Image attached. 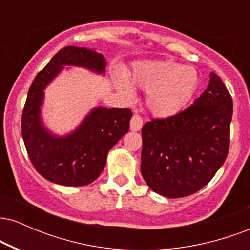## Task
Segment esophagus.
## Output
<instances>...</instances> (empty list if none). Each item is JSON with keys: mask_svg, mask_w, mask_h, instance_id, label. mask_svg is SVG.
<instances>
[{"mask_svg": "<svg viewBox=\"0 0 250 250\" xmlns=\"http://www.w3.org/2000/svg\"><path fill=\"white\" fill-rule=\"evenodd\" d=\"M143 125V120L139 115H134L130 120V130L139 131L141 130Z\"/></svg>", "mask_w": 250, "mask_h": 250, "instance_id": "obj_1", "label": "esophagus"}]
</instances>
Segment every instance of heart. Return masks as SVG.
<instances>
[{"mask_svg":"<svg viewBox=\"0 0 250 250\" xmlns=\"http://www.w3.org/2000/svg\"><path fill=\"white\" fill-rule=\"evenodd\" d=\"M129 79L135 87L148 91L146 109L155 119L161 120L182 113L199 87V75L195 68L170 60L135 62L129 71ZM119 87L128 91L125 82L120 81Z\"/></svg>","mask_w":250,"mask_h":250,"instance_id":"obj_1","label":"heart"}]
</instances>
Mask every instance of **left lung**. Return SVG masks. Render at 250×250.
Masks as SVG:
<instances>
[{
	"label": "left lung",
	"instance_id": "obj_1",
	"mask_svg": "<svg viewBox=\"0 0 250 250\" xmlns=\"http://www.w3.org/2000/svg\"><path fill=\"white\" fill-rule=\"evenodd\" d=\"M233 100L215 73L188 109L142 128L141 174L151 190L168 199L191 195L214 177L229 150Z\"/></svg>",
	"mask_w": 250,
	"mask_h": 250
}]
</instances>
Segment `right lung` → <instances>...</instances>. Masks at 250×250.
Wrapping results in <instances>:
<instances>
[{
  "label": "right lung",
  "instance_id": "1",
  "mask_svg": "<svg viewBox=\"0 0 250 250\" xmlns=\"http://www.w3.org/2000/svg\"><path fill=\"white\" fill-rule=\"evenodd\" d=\"M70 67L84 68L104 76L107 61L95 49L74 45L55 54L37 74L28 91L22 114V137L31 163L45 180L68 187H81L95 181L102 173L109 150L128 133L133 114L127 108L95 107L69 133L59 135L50 130L42 116L44 90Z\"/></svg>",
  "mask_w": 250,
  "mask_h": 250
}]
</instances>
